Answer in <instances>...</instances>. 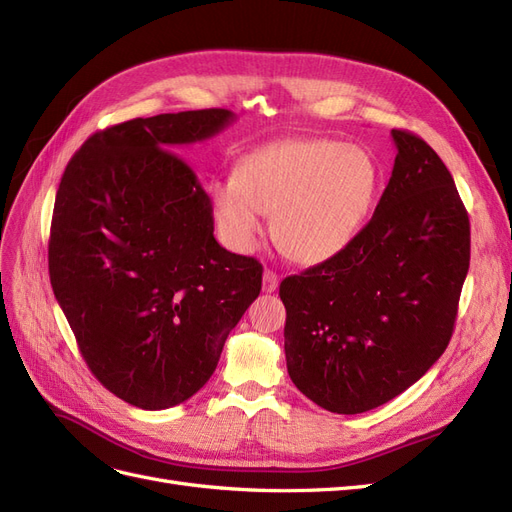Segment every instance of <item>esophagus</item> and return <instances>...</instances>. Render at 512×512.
Masks as SVG:
<instances>
[{"instance_id": "34e87169", "label": "esophagus", "mask_w": 512, "mask_h": 512, "mask_svg": "<svg viewBox=\"0 0 512 512\" xmlns=\"http://www.w3.org/2000/svg\"><path fill=\"white\" fill-rule=\"evenodd\" d=\"M277 284H280V277H277V273H275V271L267 269V271H265V275H262V292L271 294V292L277 288Z\"/></svg>"}]
</instances>
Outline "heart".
<instances>
[{"instance_id": "heart-1", "label": "heart", "mask_w": 512, "mask_h": 512, "mask_svg": "<svg viewBox=\"0 0 512 512\" xmlns=\"http://www.w3.org/2000/svg\"><path fill=\"white\" fill-rule=\"evenodd\" d=\"M369 151L331 138H286L237 162L235 179L211 183V205L228 247L247 252L265 235L294 262L318 265L359 235L378 192Z\"/></svg>"}]
</instances>
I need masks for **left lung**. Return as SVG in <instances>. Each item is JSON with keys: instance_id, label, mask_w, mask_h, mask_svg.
<instances>
[{"instance_id": "obj_1", "label": "left lung", "mask_w": 512, "mask_h": 512, "mask_svg": "<svg viewBox=\"0 0 512 512\" xmlns=\"http://www.w3.org/2000/svg\"><path fill=\"white\" fill-rule=\"evenodd\" d=\"M397 156L369 224L342 252L280 284L294 386L320 408L361 414L395 399L451 342L470 267V220L423 138Z\"/></svg>"}]
</instances>
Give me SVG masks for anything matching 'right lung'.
<instances>
[{
  "mask_svg": "<svg viewBox=\"0 0 512 512\" xmlns=\"http://www.w3.org/2000/svg\"><path fill=\"white\" fill-rule=\"evenodd\" d=\"M226 108L138 117L89 136L61 177L49 275L102 386L143 410L198 393L260 294L262 265L213 237V207L175 149L222 132Z\"/></svg>",
  "mask_w": 512,
  "mask_h": 512,
  "instance_id": "obj_1",
  "label": "right lung"
}]
</instances>
